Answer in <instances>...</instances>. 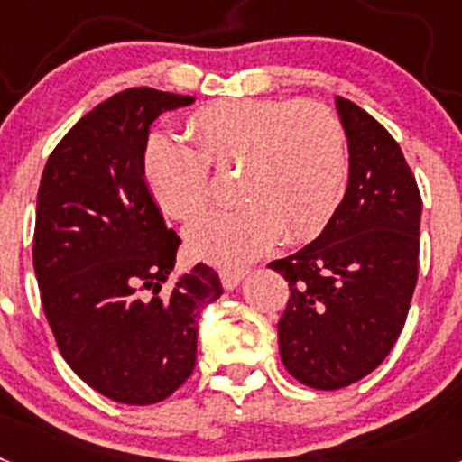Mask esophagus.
I'll list each match as a JSON object with an SVG mask.
<instances>
[{
  "mask_svg": "<svg viewBox=\"0 0 462 462\" xmlns=\"http://www.w3.org/2000/svg\"><path fill=\"white\" fill-rule=\"evenodd\" d=\"M243 277L245 271H219V280H222L224 289H236Z\"/></svg>",
  "mask_w": 462,
  "mask_h": 462,
  "instance_id": "esophagus-1",
  "label": "esophagus"
}]
</instances>
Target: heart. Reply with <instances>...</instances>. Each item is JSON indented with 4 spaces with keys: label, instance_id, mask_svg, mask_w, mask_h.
<instances>
[{
    "label": "heart",
    "instance_id": "obj_1",
    "mask_svg": "<svg viewBox=\"0 0 462 462\" xmlns=\"http://www.w3.org/2000/svg\"><path fill=\"white\" fill-rule=\"evenodd\" d=\"M185 138L187 145L152 134L143 145V180L169 217L189 222L210 203V171L234 173L243 203L187 231L191 254L210 263L240 266L280 236L291 245L317 238L345 199L346 132L319 101H212L187 117Z\"/></svg>",
    "mask_w": 462,
    "mask_h": 462
}]
</instances>
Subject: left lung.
I'll return each instance as SVG.
<instances>
[{
	"label": "left lung",
	"mask_w": 462,
	"mask_h": 462,
	"mask_svg": "<svg viewBox=\"0 0 462 462\" xmlns=\"http://www.w3.org/2000/svg\"><path fill=\"white\" fill-rule=\"evenodd\" d=\"M336 104L349 138L345 199L319 238L268 263L289 282L277 324L282 363L321 391L345 389L389 356L419 280L414 173L373 116L342 97Z\"/></svg>",
	"instance_id": "left-lung-1"
}]
</instances>
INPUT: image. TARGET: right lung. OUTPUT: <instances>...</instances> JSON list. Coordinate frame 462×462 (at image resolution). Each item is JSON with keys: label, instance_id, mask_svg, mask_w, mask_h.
<instances>
[{"label": "right lung", "instance_id": "add662e5", "mask_svg": "<svg viewBox=\"0 0 462 462\" xmlns=\"http://www.w3.org/2000/svg\"><path fill=\"white\" fill-rule=\"evenodd\" d=\"M189 104L152 88L113 94L69 129L41 175L32 256L43 312L73 373L122 405L180 389L203 308L222 296L206 263L162 291L182 240L141 171L150 125Z\"/></svg>", "mask_w": 462, "mask_h": 462}]
</instances>
